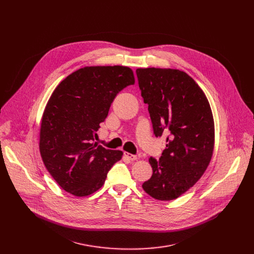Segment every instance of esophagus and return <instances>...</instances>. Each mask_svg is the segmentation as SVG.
<instances>
[{
	"mask_svg": "<svg viewBox=\"0 0 254 254\" xmlns=\"http://www.w3.org/2000/svg\"><path fill=\"white\" fill-rule=\"evenodd\" d=\"M124 156H125L127 160H129V161H135V160L137 159V157H136L135 155H131V154H129V153H127V152H125Z\"/></svg>",
	"mask_w": 254,
	"mask_h": 254,
	"instance_id": "1",
	"label": "esophagus"
}]
</instances>
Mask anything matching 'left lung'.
<instances>
[{
  "mask_svg": "<svg viewBox=\"0 0 254 254\" xmlns=\"http://www.w3.org/2000/svg\"><path fill=\"white\" fill-rule=\"evenodd\" d=\"M135 72L155 135L168 134L160 160L149 159L153 175L142 189L154 199L174 200L198 182L211 161L215 129L210 103L184 71L151 67Z\"/></svg>",
  "mask_w": 254,
  "mask_h": 254,
  "instance_id": "8db88e82",
  "label": "left lung"
}]
</instances>
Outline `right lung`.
Segmentation results:
<instances>
[{
	"label": "right lung",
	"mask_w": 254,
	"mask_h": 254,
	"mask_svg": "<svg viewBox=\"0 0 254 254\" xmlns=\"http://www.w3.org/2000/svg\"><path fill=\"white\" fill-rule=\"evenodd\" d=\"M131 84L134 76L129 67L86 66L54 89L42 116L39 149L46 169L66 192L91 195L122 159V151L93 141L117 94Z\"/></svg>",
	"instance_id": "1"
}]
</instances>
